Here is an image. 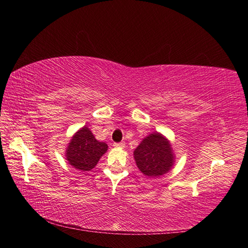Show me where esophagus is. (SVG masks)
Returning a JSON list of instances; mask_svg holds the SVG:
<instances>
[{
  "label": "esophagus",
  "instance_id": "obj_1",
  "mask_svg": "<svg viewBox=\"0 0 248 248\" xmlns=\"http://www.w3.org/2000/svg\"><path fill=\"white\" fill-rule=\"evenodd\" d=\"M124 142H118V143H114L115 148H120V149H124Z\"/></svg>",
  "mask_w": 248,
  "mask_h": 248
}]
</instances>
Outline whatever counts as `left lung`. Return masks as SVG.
Masks as SVG:
<instances>
[{
  "label": "left lung",
  "mask_w": 248,
  "mask_h": 248,
  "mask_svg": "<svg viewBox=\"0 0 248 248\" xmlns=\"http://www.w3.org/2000/svg\"><path fill=\"white\" fill-rule=\"evenodd\" d=\"M133 155L138 169L148 177H158L166 174L175 162L171 144L158 132H153L144 138L134 150Z\"/></svg>",
  "instance_id": "1"
}]
</instances>
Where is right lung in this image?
I'll return each instance as SVG.
<instances>
[{"instance_id": "obj_1", "label": "right lung", "mask_w": 248, "mask_h": 248, "mask_svg": "<svg viewBox=\"0 0 248 248\" xmlns=\"http://www.w3.org/2000/svg\"><path fill=\"white\" fill-rule=\"evenodd\" d=\"M108 149L105 142L95 139L91 130L83 127L74 134L65 151L69 164L82 171L94 169Z\"/></svg>"}]
</instances>
